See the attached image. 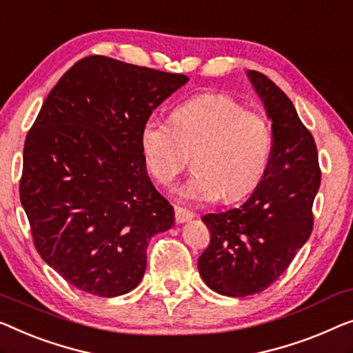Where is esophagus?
I'll return each instance as SVG.
<instances>
[{"label": "esophagus", "mask_w": 353, "mask_h": 353, "mask_svg": "<svg viewBox=\"0 0 353 353\" xmlns=\"http://www.w3.org/2000/svg\"><path fill=\"white\" fill-rule=\"evenodd\" d=\"M194 213L191 210H186L183 207H175V221L176 223H185L188 219H191Z\"/></svg>", "instance_id": "esophagus-1"}]
</instances>
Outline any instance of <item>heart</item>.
Wrapping results in <instances>:
<instances>
[{"label": "heart", "mask_w": 353, "mask_h": 353, "mask_svg": "<svg viewBox=\"0 0 353 353\" xmlns=\"http://www.w3.org/2000/svg\"><path fill=\"white\" fill-rule=\"evenodd\" d=\"M143 161L150 175L168 186L186 170L196 172L181 189L191 201L236 202L263 180L272 151L265 117L243 110L226 94L192 97L172 111L170 121L148 117L140 130Z\"/></svg>", "instance_id": "b5f03b06"}]
</instances>
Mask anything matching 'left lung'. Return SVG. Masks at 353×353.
Returning <instances> with one entry per match:
<instances>
[{"mask_svg":"<svg viewBox=\"0 0 353 353\" xmlns=\"http://www.w3.org/2000/svg\"><path fill=\"white\" fill-rule=\"evenodd\" d=\"M248 76L272 119L269 165L243 205L203 214L210 243L199 258L203 282L232 298L261 293L288 269L314 229L321 180L315 140L293 101L265 74Z\"/></svg>","mask_w":353,"mask_h":353,"instance_id":"8db88e82","label":"left lung"}]
</instances>
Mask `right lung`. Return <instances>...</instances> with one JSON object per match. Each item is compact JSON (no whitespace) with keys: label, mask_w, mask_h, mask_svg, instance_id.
I'll list each match as a JSON object with an SVG mask.
<instances>
[{"label":"right lung","mask_w":353,"mask_h":353,"mask_svg":"<svg viewBox=\"0 0 353 353\" xmlns=\"http://www.w3.org/2000/svg\"><path fill=\"white\" fill-rule=\"evenodd\" d=\"M189 81L90 55L59 79L23 146L20 202L41 258L81 291L111 298L145 274L151 237L173 224L152 185L140 130Z\"/></svg>","instance_id":"right-lung-1"}]
</instances>
